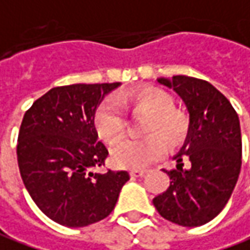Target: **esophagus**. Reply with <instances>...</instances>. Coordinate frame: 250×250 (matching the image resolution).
I'll use <instances>...</instances> for the list:
<instances>
[{
    "mask_svg": "<svg viewBox=\"0 0 250 250\" xmlns=\"http://www.w3.org/2000/svg\"><path fill=\"white\" fill-rule=\"evenodd\" d=\"M131 176L133 177H144L146 174V170H140V168H133L131 171Z\"/></svg>",
    "mask_w": 250,
    "mask_h": 250,
    "instance_id": "obj_1",
    "label": "esophagus"
}]
</instances>
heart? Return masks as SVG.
Instances as JSON below:
<instances>
[{
    "mask_svg": "<svg viewBox=\"0 0 250 250\" xmlns=\"http://www.w3.org/2000/svg\"><path fill=\"white\" fill-rule=\"evenodd\" d=\"M135 110L149 113L144 125V138H125L112 148V162L120 167L141 168L166 155L168 143L177 145L188 133V117L174 109L171 95L158 87H145L122 97ZM99 135L108 142H115L125 131L127 117L125 106L117 97L105 98L94 116Z\"/></svg>",
    "mask_w": 250,
    "mask_h": 250,
    "instance_id": "heart-1",
    "label": "heart"
}]
</instances>
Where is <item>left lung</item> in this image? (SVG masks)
Returning a JSON list of instances; mask_svg holds the SVG:
<instances>
[{"instance_id":"left-lung-1","label":"left lung","mask_w":250,"mask_h":250,"mask_svg":"<svg viewBox=\"0 0 250 250\" xmlns=\"http://www.w3.org/2000/svg\"><path fill=\"white\" fill-rule=\"evenodd\" d=\"M158 82L173 88L189 112V127L177 167L163 170L170 187L153 198L163 219L183 227L213 220L228 202L241 171L242 140L235 109L210 83L173 76ZM187 165L184 166V163Z\"/></svg>"}]
</instances>
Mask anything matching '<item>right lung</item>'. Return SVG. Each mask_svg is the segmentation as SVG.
Listing matches in <instances>:
<instances>
[{
  "label": "right lung",
  "instance_id": "right-lung-1",
  "mask_svg": "<svg viewBox=\"0 0 250 250\" xmlns=\"http://www.w3.org/2000/svg\"><path fill=\"white\" fill-rule=\"evenodd\" d=\"M120 83L51 88L26 110L18 137V165L31 199L65 227H85L115 209L127 171L95 173L109 152L98 140L97 106Z\"/></svg>",
  "mask_w": 250,
  "mask_h": 250
}]
</instances>
